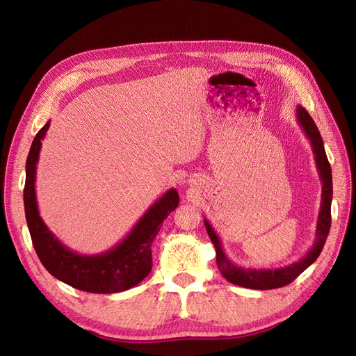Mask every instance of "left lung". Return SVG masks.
I'll return each instance as SVG.
<instances>
[{"instance_id": "1", "label": "left lung", "mask_w": 356, "mask_h": 356, "mask_svg": "<svg viewBox=\"0 0 356 356\" xmlns=\"http://www.w3.org/2000/svg\"><path fill=\"white\" fill-rule=\"evenodd\" d=\"M296 118L298 124L303 129V132L309 138L312 144V149H314L316 168L319 170V177L322 181V196H321V209L318 215L316 222V233H315V242L312 245L307 254L301 258V260L279 268H245L242 266L234 264L227 254L224 252V248L221 245L220 236L213 230L209 221L204 218V227L209 234V238L213 243L215 254H217V266L220 268L221 275L227 279L229 282L239 285L243 288L251 289H273L281 288L293 282L294 279L303 273L306 268L315 263L316 258L319 257L322 248L325 245L327 236L330 233L331 227V200H332V177H331V166L328 163V159L325 154L324 141H322L321 134L314 122V118L309 115V113L298 105L296 110Z\"/></svg>"}]
</instances>
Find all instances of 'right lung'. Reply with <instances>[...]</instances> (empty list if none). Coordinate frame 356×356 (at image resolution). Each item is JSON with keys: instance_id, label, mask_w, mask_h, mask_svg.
<instances>
[{"instance_id": "add662e5", "label": "right lung", "mask_w": 356, "mask_h": 356, "mask_svg": "<svg viewBox=\"0 0 356 356\" xmlns=\"http://www.w3.org/2000/svg\"><path fill=\"white\" fill-rule=\"evenodd\" d=\"M49 126L50 122L40 129L32 141L26 159L24 190L28 229L40 261L51 276L86 293L114 294L134 288L152 272V245L161 227V222L178 207L179 196L177 190H168L139 218L126 238L111 250L95 255L77 254L63 245L49 230L38 212L35 174L41 141L44 139Z\"/></svg>"}]
</instances>
